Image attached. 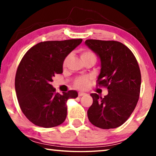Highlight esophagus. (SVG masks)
<instances>
[{
  "label": "esophagus",
  "mask_w": 156,
  "mask_h": 156,
  "mask_svg": "<svg viewBox=\"0 0 156 156\" xmlns=\"http://www.w3.org/2000/svg\"><path fill=\"white\" fill-rule=\"evenodd\" d=\"M86 95V93H83V92H79V93H78L79 97H81V96H83V95Z\"/></svg>",
  "instance_id": "1"
}]
</instances>
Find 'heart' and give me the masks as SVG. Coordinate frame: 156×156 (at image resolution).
<instances>
[{"label": "heart", "mask_w": 156, "mask_h": 156, "mask_svg": "<svg viewBox=\"0 0 156 156\" xmlns=\"http://www.w3.org/2000/svg\"><path fill=\"white\" fill-rule=\"evenodd\" d=\"M81 58L85 59L87 58H90V57H95V56L93 51H90V50L84 49L81 51L80 53ZM66 60L67 58H66L64 61H63V66L66 63ZM88 85V78L86 77V76H81V77H79L76 79L75 81V86L78 89H84Z\"/></svg>", "instance_id": "b5f03b06"}]
</instances>
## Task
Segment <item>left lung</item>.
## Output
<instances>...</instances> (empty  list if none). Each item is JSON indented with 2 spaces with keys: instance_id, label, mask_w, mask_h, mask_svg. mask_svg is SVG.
Returning <instances> with one entry per match:
<instances>
[{
  "instance_id": "left-lung-1",
  "label": "left lung",
  "mask_w": 156,
  "mask_h": 156,
  "mask_svg": "<svg viewBox=\"0 0 156 156\" xmlns=\"http://www.w3.org/2000/svg\"><path fill=\"white\" fill-rule=\"evenodd\" d=\"M85 44L100 58L97 85L108 90L104 98L90 94L93 102L87 110L88 119L100 129L117 128L129 119L139 100L141 76L137 60L119 41L87 39Z\"/></svg>"
}]
</instances>
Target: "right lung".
Masks as SVG:
<instances>
[{
  "instance_id": "right-lung-1",
  "label": "right lung",
  "mask_w": 156,
  "mask_h": 156,
  "mask_svg": "<svg viewBox=\"0 0 156 156\" xmlns=\"http://www.w3.org/2000/svg\"><path fill=\"white\" fill-rule=\"evenodd\" d=\"M82 39L47 41L37 44L27 51L18 66L15 86L22 112L36 126L51 128L65 121L67 100L78 93H56L51 83L63 73V63Z\"/></svg>"
}]
</instances>
